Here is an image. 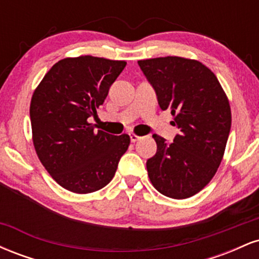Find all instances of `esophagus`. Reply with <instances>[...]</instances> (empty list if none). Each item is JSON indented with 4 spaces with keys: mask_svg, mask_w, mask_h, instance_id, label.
<instances>
[{
    "mask_svg": "<svg viewBox=\"0 0 259 259\" xmlns=\"http://www.w3.org/2000/svg\"><path fill=\"white\" fill-rule=\"evenodd\" d=\"M141 138L138 135H135V134H130V140H132V142H136L138 140H140Z\"/></svg>",
    "mask_w": 259,
    "mask_h": 259,
    "instance_id": "esophagus-1",
    "label": "esophagus"
}]
</instances>
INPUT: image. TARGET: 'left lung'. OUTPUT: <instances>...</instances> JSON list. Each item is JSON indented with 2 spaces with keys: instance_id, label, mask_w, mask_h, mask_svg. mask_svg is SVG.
<instances>
[{
  "instance_id": "1",
  "label": "left lung",
  "mask_w": 259,
  "mask_h": 259,
  "mask_svg": "<svg viewBox=\"0 0 259 259\" xmlns=\"http://www.w3.org/2000/svg\"><path fill=\"white\" fill-rule=\"evenodd\" d=\"M162 111L179 129L171 144L154 134L157 152L147 159L151 183L167 197L183 200L212 180L231 126L227 95L214 73L195 59L159 57L138 62Z\"/></svg>"
}]
</instances>
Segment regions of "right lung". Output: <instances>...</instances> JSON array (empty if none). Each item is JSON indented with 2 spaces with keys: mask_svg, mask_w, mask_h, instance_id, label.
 <instances>
[{
  "mask_svg": "<svg viewBox=\"0 0 259 259\" xmlns=\"http://www.w3.org/2000/svg\"><path fill=\"white\" fill-rule=\"evenodd\" d=\"M126 62L80 56L64 58L47 72L30 103L32 142L56 183L90 194L114 177L130 138L97 130L89 123L105 102Z\"/></svg>",
  "mask_w": 259,
  "mask_h": 259,
  "instance_id": "1",
  "label": "right lung"
}]
</instances>
